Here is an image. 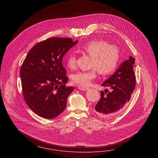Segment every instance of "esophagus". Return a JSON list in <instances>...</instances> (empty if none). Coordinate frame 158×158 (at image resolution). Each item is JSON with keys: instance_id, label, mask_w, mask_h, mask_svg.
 I'll return each mask as SVG.
<instances>
[{"instance_id": "esophagus-1", "label": "esophagus", "mask_w": 158, "mask_h": 158, "mask_svg": "<svg viewBox=\"0 0 158 158\" xmlns=\"http://www.w3.org/2000/svg\"><path fill=\"white\" fill-rule=\"evenodd\" d=\"M78 89H79V90H81L86 91V90H88L90 88H89V87H83V86H78Z\"/></svg>"}]
</instances>
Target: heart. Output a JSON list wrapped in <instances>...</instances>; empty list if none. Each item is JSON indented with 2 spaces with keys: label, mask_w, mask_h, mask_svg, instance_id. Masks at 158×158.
<instances>
[{
  "label": "heart",
  "mask_w": 158,
  "mask_h": 158,
  "mask_svg": "<svg viewBox=\"0 0 158 158\" xmlns=\"http://www.w3.org/2000/svg\"><path fill=\"white\" fill-rule=\"evenodd\" d=\"M80 51L92 57L91 69L79 71L73 74L72 81L81 86L89 85L98 73L107 75L113 73L118 68L120 59V50L115 44H110L102 39L91 40L84 44ZM68 68L73 70L77 68V59L74 53H69L66 59Z\"/></svg>",
  "instance_id": "b5f03b06"
}]
</instances>
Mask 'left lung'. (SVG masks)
I'll list each match as a JSON object with an SVG mask.
<instances>
[{"label": "left lung", "mask_w": 158, "mask_h": 158, "mask_svg": "<svg viewBox=\"0 0 158 158\" xmlns=\"http://www.w3.org/2000/svg\"><path fill=\"white\" fill-rule=\"evenodd\" d=\"M134 61L130 56L102 84V86H108L110 90L100 91V100L95 106L94 112L101 118H107L118 114L130 100L136 84Z\"/></svg>", "instance_id": "1"}]
</instances>
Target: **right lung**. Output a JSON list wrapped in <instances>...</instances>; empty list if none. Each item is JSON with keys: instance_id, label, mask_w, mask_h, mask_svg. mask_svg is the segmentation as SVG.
Masks as SVG:
<instances>
[{"instance_id": "1", "label": "right lung", "mask_w": 158, "mask_h": 158, "mask_svg": "<svg viewBox=\"0 0 158 158\" xmlns=\"http://www.w3.org/2000/svg\"><path fill=\"white\" fill-rule=\"evenodd\" d=\"M78 40L50 38L36 44L29 52L20 69L25 101L36 115L52 119L61 114L73 87L68 81L62 57Z\"/></svg>"}]
</instances>
